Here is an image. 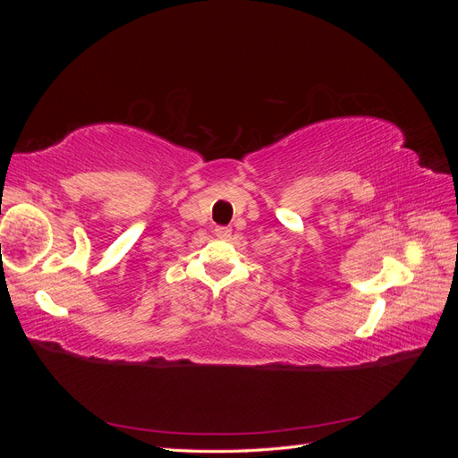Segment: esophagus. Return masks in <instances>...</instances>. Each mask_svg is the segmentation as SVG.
I'll return each mask as SVG.
<instances>
[{
	"label": "esophagus",
	"instance_id": "1",
	"mask_svg": "<svg viewBox=\"0 0 458 458\" xmlns=\"http://www.w3.org/2000/svg\"><path fill=\"white\" fill-rule=\"evenodd\" d=\"M214 231H216V237L219 239H227L231 234V227H216Z\"/></svg>",
	"mask_w": 458,
	"mask_h": 458
}]
</instances>
